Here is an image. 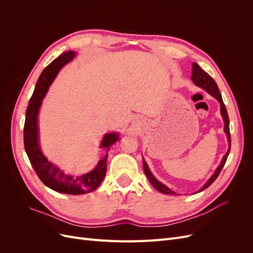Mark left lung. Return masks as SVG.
Instances as JSON below:
<instances>
[{
  "label": "left lung",
  "mask_w": 253,
  "mask_h": 253,
  "mask_svg": "<svg viewBox=\"0 0 253 253\" xmlns=\"http://www.w3.org/2000/svg\"><path fill=\"white\" fill-rule=\"evenodd\" d=\"M192 81L196 84V85L203 87L204 89H206L207 91H208L210 95H212L213 97H215L217 100H218V102L220 103V113H221V116H223L224 121H225V132L227 134L228 142H229V149H228L227 153L225 154V156L223 157V160H221V163L218 166L216 171L214 172V174L211 176V178L208 181H207L206 185L200 190V191H203V190L208 188L211 185V183L217 178V176L219 175L221 169H223V167L225 166L226 160H227L228 155H229V152H230V148H231V136H230V128H229L228 113H227L226 106H225L224 101H223V98H221V95L219 93V89L217 87V84L215 83V81L213 80V78L211 77L209 74H207L205 71H203L202 68L200 67V65L196 64V63L192 64ZM143 171H144L145 175H147V177L150 180V182L152 183V186H154V188L157 189L159 192L165 193V194H172V195L175 194L172 190H170L169 188L166 187L165 185H163L162 182H159L154 177V176L152 175L150 169L148 168V165H147V163L144 162V160H143Z\"/></svg>",
  "instance_id": "left-lung-1"
}]
</instances>
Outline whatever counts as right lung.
<instances>
[{
	"label": "right lung",
	"instance_id": "right-lung-1",
	"mask_svg": "<svg viewBox=\"0 0 253 253\" xmlns=\"http://www.w3.org/2000/svg\"><path fill=\"white\" fill-rule=\"evenodd\" d=\"M76 57V52L70 50L59 56L44 68L41 76L38 79L34 94L29 99V104L25 115L24 125V147L35 172L39 176L45 186L65 194H84L89 193L99 187L106 173V159L108 154L98 163L95 169L80 176L67 175L61 171L55 165L49 163L44 157L38 141V112H39L42 99L55 79L57 74L67 62ZM118 140V135L112 133L106 134L101 142V148H109ZM109 151V150H108Z\"/></svg>",
	"mask_w": 253,
	"mask_h": 253
}]
</instances>
